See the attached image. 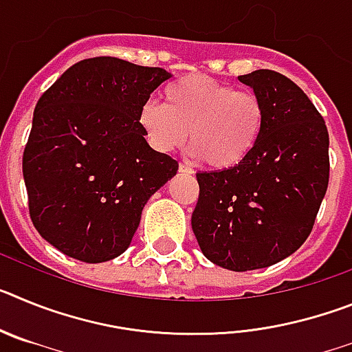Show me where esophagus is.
<instances>
[{"instance_id": "1", "label": "esophagus", "mask_w": 352, "mask_h": 352, "mask_svg": "<svg viewBox=\"0 0 352 352\" xmlns=\"http://www.w3.org/2000/svg\"><path fill=\"white\" fill-rule=\"evenodd\" d=\"M178 170L182 174H186V176H190V174H194V170H192V167H188L186 164H179Z\"/></svg>"}]
</instances>
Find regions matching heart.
I'll use <instances>...</instances> for the list:
<instances>
[{
    "mask_svg": "<svg viewBox=\"0 0 352 352\" xmlns=\"http://www.w3.org/2000/svg\"><path fill=\"white\" fill-rule=\"evenodd\" d=\"M138 125L158 153H173L185 144L190 157L203 158L214 170L243 164L259 142L264 107L257 95L234 91L232 86L206 76H185L164 89V104L146 100Z\"/></svg>",
    "mask_w": 352,
    "mask_h": 352,
    "instance_id": "1",
    "label": "heart"
}]
</instances>
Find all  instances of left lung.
I'll use <instances>...</instances> for the list:
<instances>
[{
	"instance_id": "obj_1",
	"label": "left lung",
	"mask_w": 352,
	"mask_h": 352,
	"mask_svg": "<svg viewBox=\"0 0 352 352\" xmlns=\"http://www.w3.org/2000/svg\"><path fill=\"white\" fill-rule=\"evenodd\" d=\"M238 80L263 102V132L238 167L197 173L192 231L208 261L250 272L280 263L309 238L328 188L329 138L309 96L285 76L256 70Z\"/></svg>"
}]
</instances>
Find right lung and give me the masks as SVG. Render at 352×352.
Segmentation results:
<instances>
[{"label": "right lung", "instance_id": "add662e5", "mask_svg": "<svg viewBox=\"0 0 352 352\" xmlns=\"http://www.w3.org/2000/svg\"><path fill=\"white\" fill-rule=\"evenodd\" d=\"M170 77L102 56L72 65L40 96L23 176L33 226L65 256L91 264L121 256L148 199L178 173L138 125L139 107Z\"/></svg>", "mask_w": 352, "mask_h": 352}]
</instances>
